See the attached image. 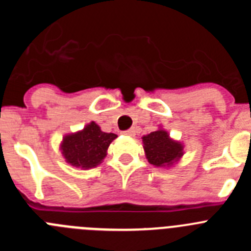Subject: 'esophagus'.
<instances>
[{
  "label": "esophagus",
  "instance_id": "34e87169",
  "mask_svg": "<svg viewBox=\"0 0 251 251\" xmlns=\"http://www.w3.org/2000/svg\"><path fill=\"white\" fill-rule=\"evenodd\" d=\"M124 134L126 136H129V137H134L136 136V130H134V128H130V129H127V130H124Z\"/></svg>",
  "mask_w": 251,
  "mask_h": 251
}]
</instances>
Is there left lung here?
I'll return each instance as SVG.
<instances>
[{
  "mask_svg": "<svg viewBox=\"0 0 251 251\" xmlns=\"http://www.w3.org/2000/svg\"><path fill=\"white\" fill-rule=\"evenodd\" d=\"M146 157L156 167H171L183 156V146L174 141L165 129L150 133L142 137Z\"/></svg>",
  "mask_w": 251,
  "mask_h": 251,
  "instance_id": "left-lung-1",
  "label": "left lung"
}]
</instances>
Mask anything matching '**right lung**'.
<instances>
[{
	"label": "right lung",
	"instance_id": "right-lung-1",
	"mask_svg": "<svg viewBox=\"0 0 251 251\" xmlns=\"http://www.w3.org/2000/svg\"><path fill=\"white\" fill-rule=\"evenodd\" d=\"M117 134L105 133L95 122L86 124L83 130L66 134L60 150L68 163L84 170L97 167L105 158L108 147Z\"/></svg>",
	"mask_w": 251,
	"mask_h": 251
}]
</instances>
